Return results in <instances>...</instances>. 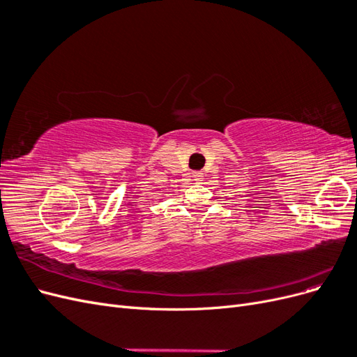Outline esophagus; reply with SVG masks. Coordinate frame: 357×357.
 Masks as SVG:
<instances>
[{
  "mask_svg": "<svg viewBox=\"0 0 357 357\" xmlns=\"http://www.w3.org/2000/svg\"><path fill=\"white\" fill-rule=\"evenodd\" d=\"M192 177H193V180H195V181H201V180L204 178V176H202V172H201V171L192 172Z\"/></svg>",
  "mask_w": 357,
  "mask_h": 357,
  "instance_id": "esophagus-1",
  "label": "esophagus"
}]
</instances>
